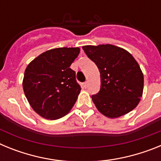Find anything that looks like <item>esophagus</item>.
I'll use <instances>...</instances> for the list:
<instances>
[{
    "instance_id": "obj_1",
    "label": "esophagus",
    "mask_w": 161,
    "mask_h": 161,
    "mask_svg": "<svg viewBox=\"0 0 161 161\" xmlns=\"http://www.w3.org/2000/svg\"><path fill=\"white\" fill-rule=\"evenodd\" d=\"M88 85H89V82H88V81H85V83H84V87H85V89L88 87Z\"/></svg>"
}]
</instances>
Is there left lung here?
<instances>
[{"instance_id": "8db88e82", "label": "left lung", "mask_w": 161, "mask_h": 161, "mask_svg": "<svg viewBox=\"0 0 161 161\" xmlns=\"http://www.w3.org/2000/svg\"><path fill=\"white\" fill-rule=\"evenodd\" d=\"M83 50L100 72V91L92 95L98 110L113 119L135 109L143 89V72L135 58L111 44L84 46Z\"/></svg>"}]
</instances>
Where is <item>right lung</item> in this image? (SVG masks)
<instances>
[{
  "mask_svg": "<svg viewBox=\"0 0 161 161\" xmlns=\"http://www.w3.org/2000/svg\"><path fill=\"white\" fill-rule=\"evenodd\" d=\"M79 53L78 47L51 49L25 68L24 93L33 109L42 117L58 119L73 107L81 88L70 66Z\"/></svg>",
  "mask_w": 161,
  "mask_h": 161,
  "instance_id": "1",
  "label": "right lung"
}]
</instances>
